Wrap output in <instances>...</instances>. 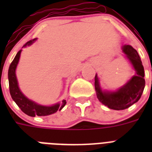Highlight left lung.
I'll list each match as a JSON object with an SVG mask.
<instances>
[{
  "label": "left lung",
  "instance_id": "left-lung-1",
  "mask_svg": "<svg viewBox=\"0 0 152 152\" xmlns=\"http://www.w3.org/2000/svg\"><path fill=\"white\" fill-rule=\"evenodd\" d=\"M122 51L134 68L135 76L116 91L102 90L97 75L95 77V88L98 99L108 108L116 110L129 108L139 101L145 87L144 66L137 51L129 45L123 46Z\"/></svg>",
  "mask_w": 152,
  "mask_h": 152
}]
</instances>
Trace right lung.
Listing matches in <instances>:
<instances>
[{"label": "right lung", "instance_id": "add662e5", "mask_svg": "<svg viewBox=\"0 0 152 152\" xmlns=\"http://www.w3.org/2000/svg\"><path fill=\"white\" fill-rule=\"evenodd\" d=\"M36 39L30 40L27 43L24 44L23 47H26L27 46L31 45ZM22 50H20L16 53L15 58L13 59L12 62L11 63L9 69H8V83H9V91L10 95L17 106L21 109V110L24 113L31 117L35 116H48L56 113L57 110H61L66 104V101L63 100L61 103H57L50 106H42L34 102L27 99L21 91H20L19 85H18L17 79L15 76V69L17 67L18 62L20 60V53Z\"/></svg>", "mask_w": 152, "mask_h": 152}]
</instances>
